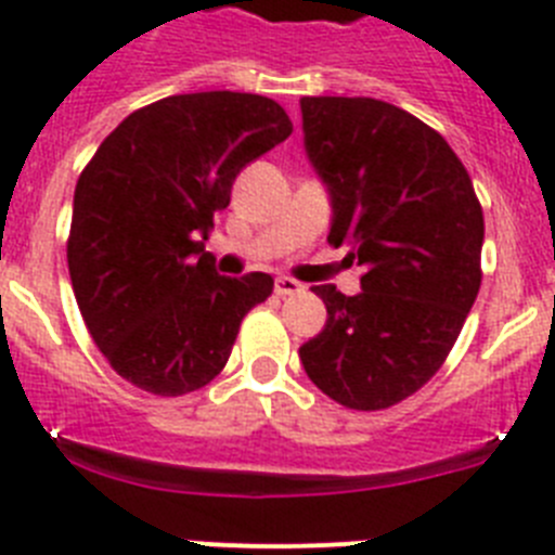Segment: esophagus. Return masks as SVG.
<instances>
[{"instance_id":"obj_1","label":"esophagus","mask_w":555,"mask_h":555,"mask_svg":"<svg viewBox=\"0 0 555 555\" xmlns=\"http://www.w3.org/2000/svg\"><path fill=\"white\" fill-rule=\"evenodd\" d=\"M274 292L281 297L297 295V292H304V283H297L295 278H278V281H274Z\"/></svg>"}]
</instances>
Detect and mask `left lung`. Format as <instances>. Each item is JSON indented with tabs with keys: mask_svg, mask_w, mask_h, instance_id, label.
Segmentation results:
<instances>
[{
	"mask_svg": "<svg viewBox=\"0 0 555 555\" xmlns=\"http://www.w3.org/2000/svg\"><path fill=\"white\" fill-rule=\"evenodd\" d=\"M300 113L332 198L328 244L365 269L354 297L314 286L328 320L300 363L346 409H391L446 363L479 295L482 206L448 141L405 109L306 95Z\"/></svg>",
	"mask_w": 555,
	"mask_h": 555,
	"instance_id": "8db88e82",
	"label": "left lung"
}]
</instances>
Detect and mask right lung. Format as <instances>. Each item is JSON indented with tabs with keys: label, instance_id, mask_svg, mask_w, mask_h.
Listing matches in <instances>:
<instances>
[{
	"label": "right lung",
	"instance_id": "1",
	"mask_svg": "<svg viewBox=\"0 0 555 555\" xmlns=\"http://www.w3.org/2000/svg\"><path fill=\"white\" fill-rule=\"evenodd\" d=\"M288 135L278 102L212 90L135 109L95 150L73 195L67 267L118 377L181 397L221 374L241 320L274 281L223 278L204 244L237 172Z\"/></svg>",
	"mask_w": 555,
	"mask_h": 555
}]
</instances>
